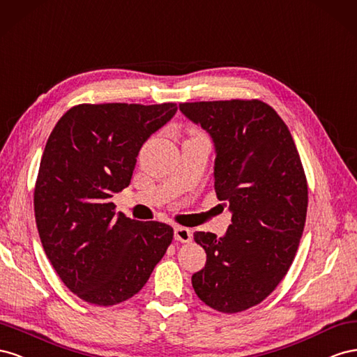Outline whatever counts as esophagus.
I'll return each mask as SVG.
<instances>
[{"mask_svg": "<svg viewBox=\"0 0 357 357\" xmlns=\"http://www.w3.org/2000/svg\"><path fill=\"white\" fill-rule=\"evenodd\" d=\"M192 238L190 229L187 227H175V239L179 242H190Z\"/></svg>", "mask_w": 357, "mask_h": 357, "instance_id": "obj_1", "label": "esophagus"}]
</instances>
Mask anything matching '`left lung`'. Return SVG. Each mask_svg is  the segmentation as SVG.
<instances>
[{"label":"left lung","mask_w":357,"mask_h":357,"mask_svg":"<svg viewBox=\"0 0 357 357\" xmlns=\"http://www.w3.org/2000/svg\"><path fill=\"white\" fill-rule=\"evenodd\" d=\"M179 110L211 136L213 187L227 202L226 235L196 231L206 264L192 289L221 312L245 311L266 299L286 277L298 251L308 187L287 126L260 100L182 103Z\"/></svg>","instance_id":"1"}]
</instances>
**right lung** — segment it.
<instances>
[{"label":"right lung","mask_w":357,"mask_h":357,"mask_svg":"<svg viewBox=\"0 0 357 357\" xmlns=\"http://www.w3.org/2000/svg\"><path fill=\"white\" fill-rule=\"evenodd\" d=\"M175 103L79 105L50 133L40 161L34 212L59 278L80 299L109 307L145 286L173 239L158 221L115 212L142 145L176 114Z\"/></svg>","instance_id":"add662e5"}]
</instances>
